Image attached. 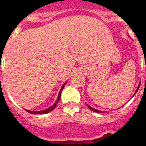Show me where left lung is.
Instances as JSON below:
<instances>
[{"instance_id": "8db88e82", "label": "left lung", "mask_w": 146, "mask_h": 146, "mask_svg": "<svg viewBox=\"0 0 146 146\" xmlns=\"http://www.w3.org/2000/svg\"><path fill=\"white\" fill-rule=\"evenodd\" d=\"M145 68H146V66H145ZM140 85H141V82H139V85H138V89H137L136 92H137V91H138V88H139V87H140ZM136 92H135V94H136ZM135 94H134V95H135ZM87 104V105H88V107H89V108H90V110H92V111H95V112H98V113H102V112H103V111H100V110H95V109H94V108H92V107H90V106H89V105H88V104Z\"/></svg>"}]
</instances>
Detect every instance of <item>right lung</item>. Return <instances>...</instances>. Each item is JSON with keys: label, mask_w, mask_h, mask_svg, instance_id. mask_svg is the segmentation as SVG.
Listing matches in <instances>:
<instances>
[{"label": "right lung", "mask_w": 146, "mask_h": 146, "mask_svg": "<svg viewBox=\"0 0 146 146\" xmlns=\"http://www.w3.org/2000/svg\"><path fill=\"white\" fill-rule=\"evenodd\" d=\"M66 82H65V83L64 84V85H63L62 88H61V89L60 90V92H59V93H58V98H57V100H56V102L54 103V104H53L52 106H51V107H50L49 108L46 109V110H42V111H29V110H25L26 111H27V112L30 113V114H46V113H48V112H49V111H52V110H54V108H55L56 106V104H57V103H58V102L59 101L60 98H61V92H62V90H63V89H64V88L65 85H66Z\"/></svg>", "instance_id": "add662e5"}]
</instances>
